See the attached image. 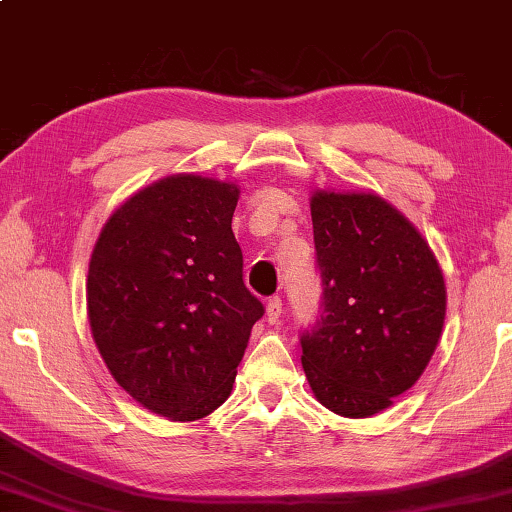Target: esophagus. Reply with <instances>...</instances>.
<instances>
[{"mask_svg":"<svg viewBox=\"0 0 512 512\" xmlns=\"http://www.w3.org/2000/svg\"><path fill=\"white\" fill-rule=\"evenodd\" d=\"M280 318H282V297L275 295L266 304V320L271 324H277L280 322Z\"/></svg>","mask_w":512,"mask_h":512,"instance_id":"esophagus-1","label":"esophagus"}]
</instances>
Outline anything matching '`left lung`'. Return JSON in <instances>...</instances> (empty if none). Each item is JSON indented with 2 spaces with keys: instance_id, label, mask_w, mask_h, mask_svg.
<instances>
[{
  "instance_id": "left-lung-1",
  "label": "left lung",
  "mask_w": 512,
  "mask_h": 512,
  "mask_svg": "<svg viewBox=\"0 0 512 512\" xmlns=\"http://www.w3.org/2000/svg\"><path fill=\"white\" fill-rule=\"evenodd\" d=\"M311 219L322 313L300 338L304 374L327 410L374 416L421 378L439 345L441 266L374 192H313Z\"/></svg>"
}]
</instances>
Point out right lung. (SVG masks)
Returning <instances> with one entry per match:
<instances>
[{"label": "right lung", "instance_id": "obj_1", "mask_svg": "<svg viewBox=\"0 0 512 512\" xmlns=\"http://www.w3.org/2000/svg\"><path fill=\"white\" fill-rule=\"evenodd\" d=\"M235 183L172 174L107 219L87 275L91 336L145 410L197 421L226 401L264 306L244 284Z\"/></svg>", "mask_w": 512, "mask_h": 512}]
</instances>
